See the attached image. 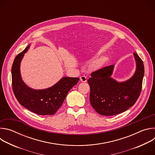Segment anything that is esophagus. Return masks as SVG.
<instances>
[{
    "label": "esophagus",
    "mask_w": 155,
    "mask_h": 155,
    "mask_svg": "<svg viewBox=\"0 0 155 155\" xmlns=\"http://www.w3.org/2000/svg\"><path fill=\"white\" fill-rule=\"evenodd\" d=\"M80 80L82 82H86L87 81V78H86V76H84V75L81 76L80 77Z\"/></svg>",
    "instance_id": "obj_1"
}]
</instances>
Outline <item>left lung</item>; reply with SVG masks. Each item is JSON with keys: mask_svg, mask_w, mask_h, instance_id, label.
Returning <instances> with one entry per match:
<instances>
[{"mask_svg": "<svg viewBox=\"0 0 155 155\" xmlns=\"http://www.w3.org/2000/svg\"><path fill=\"white\" fill-rule=\"evenodd\" d=\"M136 61V73L130 79L118 83L112 79L114 65H108L91 74L87 80L90 86L91 106L101 115L112 116L125 112L138 99L142 87L144 65L142 60L134 53Z\"/></svg>", "mask_w": 155, "mask_h": 155, "instance_id": "left-lung-1", "label": "left lung"}]
</instances>
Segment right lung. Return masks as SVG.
<instances>
[{
	"label": "right lung",
	"instance_id": "right-lung-1",
	"mask_svg": "<svg viewBox=\"0 0 155 155\" xmlns=\"http://www.w3.org/2000/svg\"><path fill=\"white\" fill-rule=\"evenodd\" d=\"M29 47L15 58L12 68V88L18 102L31 112L40 115H54L62 105L66 96L78 81V78L64 77L48 89L35 90L22 80L19 66L21 61Z\"/></svg>",
	"mask_w": 155,
	"mask_h": 155
}]
</instances>
